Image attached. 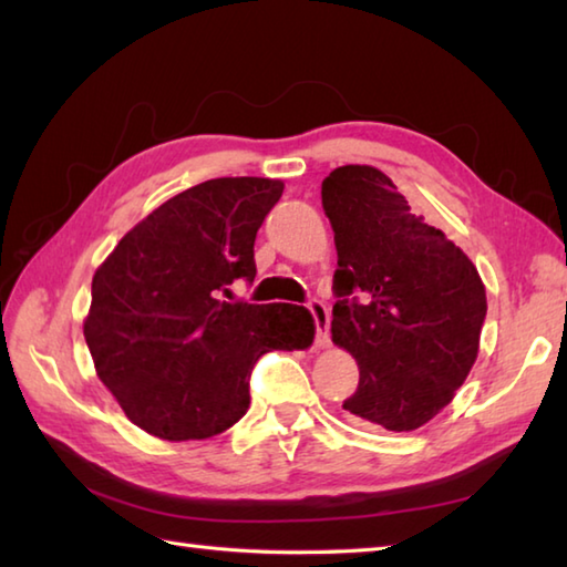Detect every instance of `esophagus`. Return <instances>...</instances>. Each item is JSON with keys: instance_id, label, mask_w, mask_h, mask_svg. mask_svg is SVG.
<instances>
[{"instance_id": "34e87169", "label": "esophagus", "mask_w": 567, "mask_h": 567, "mask_svg": "<svg viewBox=\"0 0 567 567\" xmlns=\"http://www.w3.org/2000/svg\"><path fill=\"white\" fill-rule=\"evenodd\" d=\"M309 312L315 317V324H317V349H329V309L324 302H319V299H312L309 302Z\"/></svg>"}]
</instances>
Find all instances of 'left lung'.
<instances>
[{
	"label": "left lung",
	"instance_id": "obj_1",
	"mask_svg": "<svg viewBox=\"0 0 567 567\" xmlns=\"http://www.w3.org/2000/svg\"><path fill=\"white\" fill-rule=\"evenodd\" d=\"M321 206L339 255L331 341L357 359L361 375L343 410L393 432L423 427L452 401L480 353L482 277L375 166L331 172L321 182Z\"/></svg>",
	"mask_w": 567,
	"mask_h": 567
}]
</instances>
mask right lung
Instances as JSON below:
<instances>
[{"label":"right lung","instance_id":"obj_1","mask_svg":"<svg viewBox=\"0 0 567 567\" xmlns=\"http://www.w3.org/2000/svg\"><path fill=\"white\" fill-rule=\"evenodd\" d=\"M282 188L260 176L186 188L127 230L95 270L85 343L97 379L150 435H220L246 415L262 353L312 347L305 307L224 299L240 277L255 280V236Z\"/></svg>","mask_w":567,"mask_h":567}]
</instances>
